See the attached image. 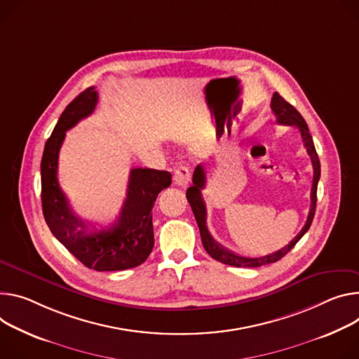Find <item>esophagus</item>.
I'll use <instances>...</instances> for the list:
<instances>
[{
  "instance_id": "obj_1",
  "label": "esophagus",
  "mask_w": 359,
  "mask_h": 359,
  "mask_svg": "<svg viewBox=\"0 0 359 359\" xmlns=\"http://www.w3.org/2000/svg\"><path fill=\"white\" fill-rule=\"evenodd\" d=\"M175 183L179 184V186H187L189 182H190V168L189 166H179L176 170H175Z\"/></svg>"
}]
</instances>
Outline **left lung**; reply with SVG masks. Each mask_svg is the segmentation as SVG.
I'll list each match as a JSON object with an SVG mask.
<instances>
[{
    "mask_svg": "<svg viewBox=\"0 0 359 359\" xmlns=\"http://www.w3.org/2000/svg\"><path fill=\"white\" fill-rule=\"evenodd\" d=\"M271 109L276 116V123L278 124H285V126H295L302 137L304 146L311 157L312 161V168H313V180H312V189H311V208H309V213H308V219L305 226L302 227V231L293 238L289 245H286L285 248L266 255V256H259V257H246V256H241L236 255L231 250H227L226 248H223L220 243H217L212 235L208 231L206 226V205L205 201L202 198V190L206 186V172L205 168L202 165L196 166L193 173V184L187 189L186 191V198L190 203V208L193 210L194 217H196L199 231H201V238H202V243L205 250L219 262L224 264V265H231V266H236V268H257V266H264V265H269L273 262H278L279 259H282L293 246H295L299 239L308 232V229L311 227V223L313 220L315 216V209H316V190H318V182L320 177V163H319V157L318 153L315 150L313 146V140L312 136L309 133V128L306 121L304 120V117L301 116V113L293 107L292 104H289L283 97H280L278 93H273L272 102H271Z\"/></svg>",
    "mask_w": 359,
    "mask_h": 359,
    "instance_id": "obj_1",
    "label": "left lung"
}]
</instances>
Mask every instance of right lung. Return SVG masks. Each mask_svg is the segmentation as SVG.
Returning a JSON list of instances; mask_svg holds the SVG:
<instances>
[{
  "label": "right lung",
  "mask_w": 359,
  "mask_h": 359,
  "mask_svg": "<svg viewBox=\"0 0 359 359\" xmlns=\"http://www.w3.org/2000/svg\"><path fill=\"white\" fill-rule=\"evenodd\" d=\"M97 102L95 87H88L60 116L41 158V205L51 233L84 266L97 272L124 271L142 265L153 249L151 209L157 194L172 184V175L142 168L130 170L120 216L106 229H95L74 215L58 184V153L67 130L90 116Z\"/></svg>",
  "instance_id": "right-lung-1"
}]
</instances>
